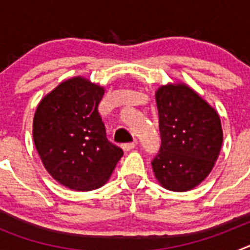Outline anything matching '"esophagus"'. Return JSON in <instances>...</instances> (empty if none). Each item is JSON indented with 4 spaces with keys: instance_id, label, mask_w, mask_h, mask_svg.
Instances as JSON below:
<instances>
[{
    "instance_id": "34e87169",
    "label": "esophagus",
    "mask_w": 250,
    "mask_h": 250,
    "mask_svg": "<svg viewBox=\"0 0 250 250\" xmlns=\"http://www.w3.org/2000/svg\"><path fill=\"white\" fill-rule=\"evenodd\" d=\"M135 146H136V141H132V143H129V144H124L123 150L124 151H130V150H132Z\"/></svg>"
}]
</instances>
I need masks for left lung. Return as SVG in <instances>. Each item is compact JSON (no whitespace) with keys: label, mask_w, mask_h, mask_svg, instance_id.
<instances>
[{"label":"left lung","mask_w":250,"mask_h":250,"mask_svg":"<svg viewBox=\"0 0 250 250\" xmlns=\"http://www.w3.org/2000/svg\"><path fill=\"white\" fill-rule=\"evenodd\" d=\"M155 100L161 146L151 163L154 175L167 190H191L209 175L219 156V115L184 83L161 85Z\"/></svg>","instance_id":"obj_1"}]
</instances>
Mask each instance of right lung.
I'll list each match as a JSON object with an SVG mask.
<instances>
[{
    "label": "right lung",
    "instance_id": "right-lung-1",
    "mask_svg": "<svg viewBox=\"0 0 250 250\" xmlns=\"http://www.w3.org/2000/svg\"><path fill=\"white\" fill-rule=\"evenodd\" d=\"M103 86L83 76L62 81L37 105L34 143L43 167L63 187L77 191L101 188L123 150L106 139L98 106Z\"/></svg>",
    "mask_w": 250,
    "mask_h": 250
}]
</instances>
